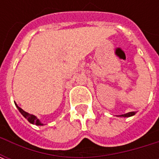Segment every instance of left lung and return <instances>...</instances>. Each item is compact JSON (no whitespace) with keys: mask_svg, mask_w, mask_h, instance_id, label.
I'll use <instances>...</instances> for the list:
<instances>
[{"mask_svg":"<svg viewBox=\"0 0 159 159\" xmlns=\"http://www.w3.org/2000/svg\"><path fill=\"white\" fill-rule=\"evenodd\" d=\"M135 114L134 111H132V112H128L126 114H123V115H117V117H132Z\"/></svg>","mask_w":159,"mask_h":159,"instance_id":"8db88e82","label":"left lung"}]
</instances>
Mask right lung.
I'll list each match as a JSON object with an SVG mask.
<instances>
[{
    "label": "right lung",
    "mask_w": 159,
    "mask_h": 159,
    "mask_svg": "<svg viewBox=\"0 0 159 159\" xmlns=\"http://www.w3.org/2000/svg\"><path fill=\"white\" fill-rule=\"evenodd\" d=\"M15 106L17 107V108H18V110L19 111V112L22 114L24 117H25L26 119L29 121L30 123H32V124H35V125H37V126H42V125H44L43 123L40 121L37 117L35 116V115H32V114H30L28 113V112H26V111H25L23 110L22 108H20V107L17 105V104L15 103Z\"/></svg>",
    "instance_id": "right-lung-1"
}]
</instances>
